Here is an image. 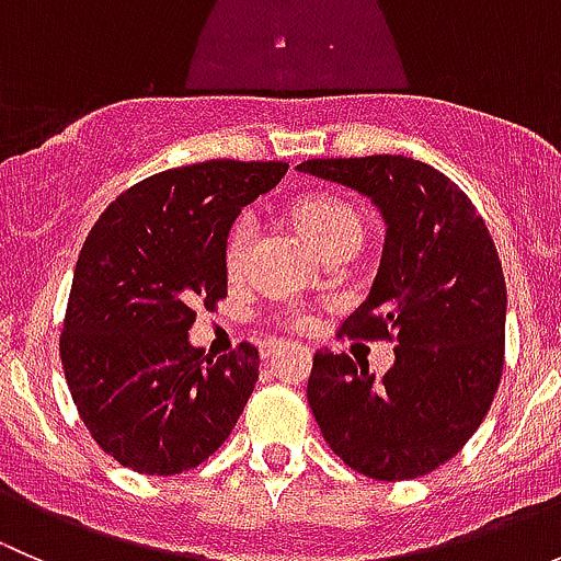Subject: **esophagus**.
<instances>
[{
    "mask_svg": "<svg viewBox=\"0 0 561 561\" xmlns=\"http://www.w3.org/2000/svg\"><path fill=\"white\" fill-rule=\"evenodd\" d=\"M282 347H285V342H279V339H268V342L263 344V355L268 358V355H274L276 350H282Z\"/></svg>",
    "mask_w": 561,
    "mask_h": 561,
    "instance_id": "esophagus-1",
    "label": "esophagus"
}]
</instances>
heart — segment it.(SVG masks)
Here are the masks:
<instances>
[{
	"instance_id": "1",
	"label": "heart",
	"mask_w": 561,
	"mask_h": 561,
	"mask_svg": "<svg viewBox=\"0 0 561 561\" xmlns=\"http://www.w3.org/2000/svg\"><path fill=\"white\" fill-rule=\"evenodd\" d=\"M296 219L314 236V241L325 249L328 254L339 252L347 247H360L366 236L364 214L336 195H314L307 197L296 206ZM257 214L244 211L230 225L228 239H225V268L230 274H241L249 263L254 241H257ZM282 320L293 328H304L309 322V314L301 307L282 309Z\"/></svg>"
}]
</instances>
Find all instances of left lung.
<instances>
[{"instance_id": "8db88e82", "label": "left lung", "mask_w": 561, "mask_h": 561, "mask_svg": "<svg viewBox=\"0 0 561 561\" xmlns=\"http://www.w3.org/2000/svg\"><path fill=\"white\" fill-rule=\"evenodd\" d=\"M298 171L380 208V271L339 333L396 344L380 380L364 360L317 350L307 386L317 426L366 478L434 472L478 432L500 388L507 290L494 239L458 184L412 157L307 160Z\"/></svg>"}]
</instances>
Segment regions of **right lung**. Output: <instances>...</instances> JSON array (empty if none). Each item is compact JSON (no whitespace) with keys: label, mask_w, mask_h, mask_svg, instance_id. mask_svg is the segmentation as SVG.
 Masks as SVG:
<instances>
[{"label":"right lung","mask_w":561,"mask_h":561,"mask_svg":"<svg viewBox=\"0 0 561 561\" xmlns=\"http://www.w3.org/2000/svg\"><path fill=\"white\" fill-rule=\"evenodd\" d=\"M287 162L208 160L129 186L83 241L59 336L67 388L94 443L140 474L206 461L244 412L260 355L211 358L186 333L228 296L225 239Z\"/></svg>","instance_id":"right-lung-1"}]
</instances>
